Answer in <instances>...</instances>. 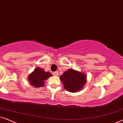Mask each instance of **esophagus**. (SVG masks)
Here are the masks:
<instances>
[{"instance_id": "1", "label": "esophagus", "mask_w": 123, "mask_h": 123, "mask_svg": "<svg viewBox=\"0 0 123 123\" xmlns=\"http://www.w3.org/2000/svg\"><path fill=\"white\" fill-rule=\"evenodd\" d=\"M53 75H54V76H57V75H58L59 73L58 72H55L53 73Z\"/></svg>"}]
</instances>
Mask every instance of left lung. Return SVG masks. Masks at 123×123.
Listing matches in <instances>:
<instances>
[{
	"instance_id": "obj_1",
	"label": "left lung",
	"mask_w": 123,
	"mask_h": 123,
	"mask_svg": "<svg viewBox=\"0 0 123 123\" xmlns=\"http://www.w3.org/2000/svg\"><path fill=\"white\" fill-rule=\"evenodd\" d=\"M86 78L85 74L73 69H69L60 78L65 90L70 92H76L81 90L86 83Z\"/></svg>"
}]
</instances>
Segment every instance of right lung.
<instances>
[{
    "mask_svg": "<svg viewBox=\"0 0 123 123\" xmlns=\"http://www.w3.org/2000/svg\"><path fill=\"white\" fill-rule=\"evenodd\" d=\"M51 76L52 74L49 72H46L43 69L37 67L28 77V80L31 85L38 88L44 85L45 80Z\"/></svg>",
    "mask_w": 123,
    "mask_h": 123,
    "instance_id": "1",
    "label": "right lung"
}]
</instances>
